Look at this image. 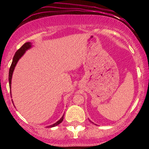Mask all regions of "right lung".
<instances>
[{"instance_id":"add662e5","label":"right lung","mask_w":149,"mask_h":149,"mask_svg":"<svg viewBox=\"0 0 149 149\" xmlns=\"http://www.w3.org/2000/svg\"><path fill=\"white\" fill-rule=\"evenodd\" d=\"M31 42H25L24 44L21 47H20L19 49H18L16 53H15V54L14 55V57H13V62H12V64L11 66H10V71H9V85H10V88H11V79H12V76H13V71H14V69H15V66H16L17 63V61L19 59L21 58V57L22 55H23L24 54L25 51L27 50L28 49H29L31 47ZM64 115H63L62 117L61 118L60 120H58L56 123L52 125H49L48 126V127H55V126H57V125L60 124L61 122H62L63 119H64Z\"/></svg>"}]
</instances>
